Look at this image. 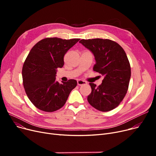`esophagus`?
<instances>
[{"instance_id":"34e87169","label":"esophagus","mask_w":156,"mask_h":156,"mask_svg":"<svg viewBox=\"0 0 156 156\" xmlns=\"http://www.w3.org/2000/svg\"><path fill=\"white\" fill-rule=\"evenodd\" d=\"M87 83V82L85 81H83V80H78V81H77V84H78V85H85V84H86Z\"/></svg>"}]
</instances>
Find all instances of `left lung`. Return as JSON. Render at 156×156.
Instances as JSON below:
<instances>
[{"label": "left lung", "instance_id": "left-lung-1", "mask_svg": "<svg viewBox=\"0 0 156 156\" xmlns=\"http://www.w3.org/2000/svg\"><path fill=\"white\" fill-rule=\"evenodd\" d=\"M80 43L94 54V71L104 76L99 87L89 83L92 92L88 102L99 111H111L119 105L128 89L131 68L127 55L118 43L109 39H82Z\"/></svg>", "mask_w": 156, "mask_h": 156}]
</instances>
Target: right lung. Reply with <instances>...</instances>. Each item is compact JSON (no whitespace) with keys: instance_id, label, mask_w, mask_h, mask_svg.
I'll use <instances>...</instances> for the list:
<instances>
[{"instance_id":"1","label":"right lung","mask_w":156,"mask_h":156,"mask_svg":"<svg viewBox=\"0 0 156 156\" xmlns=\"http://www.w3.org/2000/svg\"><path fill=\"white\" fill-rule=\"evenodd\" d=\"M79 40L46 38L31 49L23 66V83L28 99L40 110L50 112L61 109L76 87L75 80L59 83L55 74L63 66L65 54Z\"/></svg>"}]
</instances>
